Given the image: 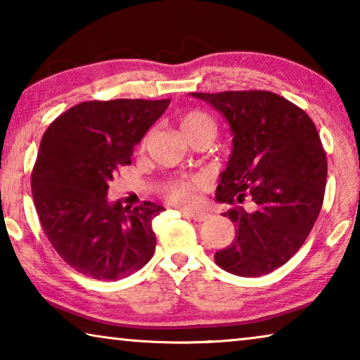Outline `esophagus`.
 Listing matches in <instances>:
<instances>
[{"label":"esophagus","mask_w":360,"mask_h":360,"mask_svg":"<svg viewBox=\"0 0 360 360\" xmlns=\"http://www.w3.org/2000/svg\"><path fill=\"white\" fill-rule=\"evenodd\" d=\"M182 216H186L187 219H191L193 222H203L208 219V214L206 212H191V211H182Z\"/></svg>","instance_id":"1"}]
</instances>
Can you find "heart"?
<instances>
[{
  "mask_svg": "<svg viewBox=\"0 0 360 360\" xmlns=\"http://www.w3.org/2000/svg\"><path fill=\"white\" fill-rule=\"evenodd\" d=\"M179 129L188 141L197 138H214L216 124L208 114L203 111H187L179 117ZM146 144L143 138L141 146ZM208 181L203 176H193V178H174L167 181L162 186L160 193L165 202L172 203L178 208H193L200 202V195L208 188Z\"/></svg>",
  "mask_w": 360,
  "mask_h": 360,
  "instance_id": "heart-1",
  "label": "heart"
}]
</instances>
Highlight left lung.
<instances>
[{"mask_svg": "<svg viewBox=\"0 0 360 360\" xmlns=\"http://www.w3.org/2000/svg\"><path fill=\"white\" fill-rule=\"evenodd\" d=\"M211 103L233 133L217 200L236 240L216 264L238 276L268 275L302 248L314 227L327 181V158L316 125L294 103L266 90L191 94ZM252 202L246 210L240 205Z\"/></svg>", "mask_w": 360, "mask_h": 360, "instance_id": "8db88e82", "label": "left lung"}]
</instances>
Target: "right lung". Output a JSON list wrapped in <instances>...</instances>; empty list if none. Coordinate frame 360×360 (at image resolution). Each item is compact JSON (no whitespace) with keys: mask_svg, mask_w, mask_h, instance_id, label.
<instances>
[{"mask_svg":"<svg viewBox=\"0 0 360 360\" xmlns=\"http://www.w3.org/2000/svg\"><path fill=\"white\" fill-rule=\"evenodd\" d=\"M169 100L84 101L47 127L32 172L36 212L47 240L82 275L115 281L154 255L152 221L162 206L109 205V181Z\"/></svg>","mask_w":360,"mask_h":360,"instance_id":"right-lung-1","label":"right lung"}]
</instances>
